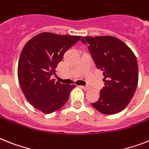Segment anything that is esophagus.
I'll list each match as a JSON object with an SVG mask.
<instances>
[{
  "label": "esophagus",
  "mask_w": 149,
  "mask_h": 149,
  "mask_svg": "<svg viewBox=\"0 0 149 149\" xmlns=\"http://www.w3.org/2000/svg\"><path fill=\"white\" fill-rule=\"evenodd\" d=\"M80 88L83 89H84V90H89V89H90V87H89V86H80Z\"/></svg>",
  "instance_id": "obj_1"
}]
</instances>
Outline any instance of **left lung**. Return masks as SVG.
<instances>
[{
    "mask_svg": "<svg viewBox=\"0 0 149 149\" xmlns=\"http://www.w3.org/2000/svg\"><path fill=\"white\" fill-rule=\"evenodd\" d=\"M81 41L88 45L95 66L103 72L105 86L92 106L105 115L120 112L137 88L139 67L135 54L124 42L111 36L84 37Z\"/></svg>",
    "mask_w": 149,
    "mask_h": 149,
    "instance_id": "8db88e82",
    "label": "left lung"
}]
</instances>
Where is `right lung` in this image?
Here are the masks:
<instances>
[{
    "instance_id": "obj_1",
    "label": "right lung",
    "mask_w": 149,
    "mask_h": 149,
    "mask_svg": "<svg viewBox=\"0 0 149 149\" xmlns=\"http://www.w3.org/2000/svg\"><path fill=\"white\" fill-rule=\"evenodd\" d=\"M80 38L43 32L31 38L23 48L18 62V81L26 99L37 110L49 114L68 101L76 86L55 82L51 75L65 52Z\"/></svg>"
}]
</instances>
